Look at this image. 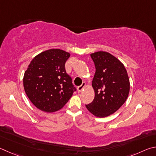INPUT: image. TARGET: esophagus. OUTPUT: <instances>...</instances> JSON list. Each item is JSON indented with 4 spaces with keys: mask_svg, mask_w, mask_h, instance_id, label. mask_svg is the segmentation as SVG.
<instances>
[{
    "mask_svg": "<svg viewBox=\"0 0 156 156\" xmlns=\"http://www.w3.org/2000/svg\"><path fill=\"white\" fill-rule=\"evenodd\" d=\"M86 86V83L85 82H83L82 84L80 86H79L77 88V92H81V91L83 90V89L84 88V87Z\"/></svg>",
    "mask_w": 156,
    "mask_h": 156,
    "instance_id": "34e87169",
    "label": "esophagus"
}]
</instances>
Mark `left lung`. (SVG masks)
Wrapping results in <instances>:
<instances>
[{"mask_svg":"<svg viewBox=\"0 0 156 156\" xmlns=\"http://www.w3.org/2000/svg\"><path fill=\"white\" fill-rule=\"evenodd\" d=\"M90 56L96 68L92 80L95 96L86 106L92 114L102 118L124 104L129 92V80L124 65L112 55L99 51Z\"/></svg>","mask_w":156,"mask_h":156,"instance_id":"obj_1","label":"left lung"}]
</instances>
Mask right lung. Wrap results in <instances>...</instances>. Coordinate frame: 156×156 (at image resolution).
<instances>
[{"label": "right lung", "instance_id": "right-lung-1", "mask_svg": "<svg viewBox=\"0 0 156 156\" xmlns=\"http://www.w3.org/2000/svg\"><path fill=\"white\" fill-rule=\"evenodd\" d=\"M70 55L60 49L44 51L33 59L24 73V90L40 110L54 112L60 110L76 90L65 68Z\"/></svg>", "mask_w": 156, "mask_h": 156}]
</instances>
